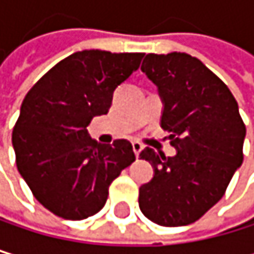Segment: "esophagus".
Masks as SVG:
<instances>
[{"label":"esophagus","instance_id":"esophagus-1","mask_svg":"<svg viewBox=\"0 0 254 254\" xmlns=\"http://www.w3.org/2000/svg\"><path fill=\"white\" fill-rule=\"evenodd\" d=\"M132 149H134V154L138 157V154H140V152H141V149H143V144H141L140 141H137V140H135V141H132Z\"/></svg>","mask_w":254,"mask_h":254}]
</instances>
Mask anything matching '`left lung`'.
I'll list each match as a JSON object with an SVG mask.
<instances>
[{
  "label": "left lung",
  "mask_w": 254,
  "mask_h": 254,
  "mask_svg": "<svg viewBox=\"0 0 254 254\" xmlns=\"http://www.w3.org/2000/svg\"><path fill=\"white\" fill-rule=\"evenodd\" d=\"M141 71L158 88L160 125L171 132L174 157L144 148L154 178L138 190L143 215L164 227L188 226L224 196L242 164L246 138L238 102L215 73L188 53L146 55Z\"/></svg>",
  "instance_id": "obj_1"
}]
</instances>
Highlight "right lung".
<instances>
[{"instance_id": "add662e5", "label": "right lung", "mask_w": 254, "mask_h": 254, "mask_svg": "<svg viewBox=\"0 0 254 254\" xmlns=\"http://www.w3.org/2000/svg\"><path fill=\"white\" fill-rule=\"evenodd\" d=\"M143 56L76 52L27 93L12 132L16 166L52 213L73 221L97 213L110 184L135 160L128 140L102 144L88 135L86 126L108 113L114 90L140 66Z\"/></svg>"}]
</instances>
